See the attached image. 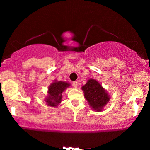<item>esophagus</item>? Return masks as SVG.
<instances>
[{
	"mask_svg": "<svg viewBox=\"0 0 150 150\" xmlns=\"http://www.w3.org/2000/svg\"><path fill=\"white\" fill-rule=\"evenodd\" d=\"M72 84H73L74 87L75 88H77V87H78V82L77 81H74Z\"/></svg>",
	"mask_w": 150,
	"mask_h": 150,
	"instance_id": "34e87169",
	"label": "esophagus"
}]
</instances>
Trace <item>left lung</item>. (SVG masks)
Segmentation results:
<instances>
[{"label": "left lung", "mask_w": 150, "mask_h": 150, "mask_svg": "<svg viewBox=\"0 0 150 150\" xmlns=\"http://www.w3.org/2000/svg\"><path fill=\"white\" fill-rule=\"evenodd\" d=\"M82 89L90 107L97 112L101 111L110 100L106 90L93 79L88 80L87 83L82 87Z\"/></svg>", "instance_id": "obj_1"}]
</instances>
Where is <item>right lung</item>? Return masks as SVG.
Returning <instances> with one entry per match:
<instances>
[{
  "label": "right lung",
  "mask_w": 150,
  "mask_h": 150,
  "mask_svg": "<svg viewBox=\"0 0 150 150\" xmlns=\"http://www.w3.org/2000/svg\"><path fill=\"white\" fill-rule=\"evenodd\" d=\"M70 86V84L63 81H54L49 86L48 91V96L45 101L47 105L56 107L61 102L63 92Z\"/></svg>",
  "instance_id": "add662e5"
}]
</instances>
